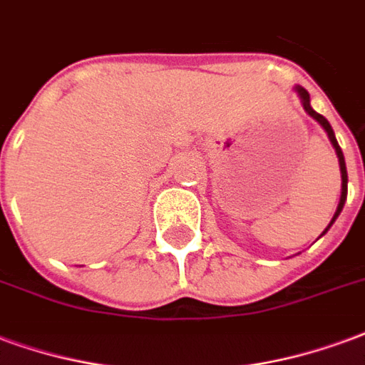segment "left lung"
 Listing matches in <instances>:
<instances>
[{"instance_id": "8db88e82", "label": "left lung", "mask_w": 365, "mask_h": 365, "mask_svg": "<svg viewBox=\"0 0 365 365\" xmlns=\"http://www.w3.org/2000/svg\"><path fill=\"white\" fill-rule=\"evenodd\" d=\"M294 91L297 93V97H299V101H302L303 108H305V113L309 114L313 120H317L321 126H323V130L327 132V135H329V140H331L332 148H334V151H336V157H339V165H340V179H342V188H340V202L339 206H336V212H334V215H332L331 223L327 225V230L321 233V237H323L327 231L331 230V225L334 222H336V217L340 215V212H342V208H344V202H346V194H348V173H346V161H344V153H342V150H340L339 142H336V135H334V132H332V126L329 124V120L324 118L323 114H319L313 110V106H311V98H309V93L303 89L302 85H295Z\"/></svg>"}]
</instances>
